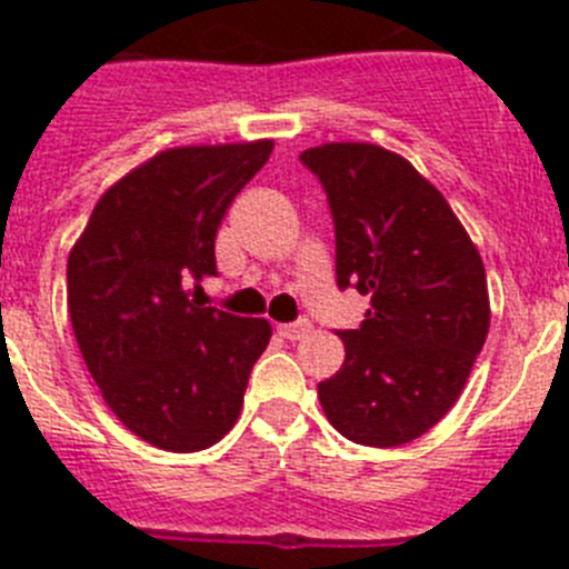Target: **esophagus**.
<instances>
[{
  "label": "esophagus",
  "instance_id": "34e87169",
  "mask_svg": "<svg viewBox=\"0 0 569 569\" xmlns=\"http://www.w3.org/2000/svg\"><path fill=\"white\" fill-rule=\"evenodd\" d=\"M313 330V325L310 321H293V325H279V336H284V339L290 341H299L305 339V336Z\"/></svg>",
  "mask_w": 569,
  "mask_h": 569
}]
</instances>
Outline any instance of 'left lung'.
<instances>
[{"label":"left lung","instance_id":"obj_1","mask_svg":"<svg viewBox=\"0 0 569 569\" xmlns=\"http://www.w3.org/2000/svg\"><path fill=\"white\" fill-rule=\"evenodd\" d=\"M301 162L328 190L339 288L370 296L361 328L339 333L345 365L319 385L321 410L356 445H407L445 419L485 347V261L405 156L328 142Z\"/></svg>","mask_w":569,"mask_h":569}]
</instances>
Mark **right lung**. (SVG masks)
Returning a JSON list of instances; mask_svg holds the SVG:
<instances>
[{
  "label": "right lung",
  "instance_id": "obj_1",
  "mask_svg": "<svg viewBox=\"0 0 569 569\" xmlns=\"http://www.w3.org/2000/svg\"><path fill=\"white\" fill-rule=\"evenodd\" d=\"M273 139L184 144L110 184L68 256V313L104 405L130 433L196 453L236 425L268 319L190 301L216 276V233Z\"/></svg>",
  "mask_w": 569,
  "mask_h": 569
}]
</instances>
